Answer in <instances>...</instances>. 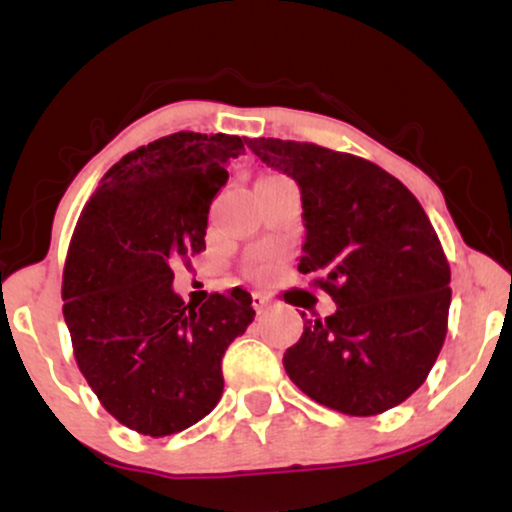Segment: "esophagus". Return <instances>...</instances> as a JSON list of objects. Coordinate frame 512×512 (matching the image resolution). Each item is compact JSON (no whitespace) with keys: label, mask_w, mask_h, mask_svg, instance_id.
Instances as JSON below:
<instances>
[{"label":"esophagus","mask_w":512,"mask_h":512,"mask_svg":"<svg viewBox=\"0 0 512 512\" xmlns=\"http://www.w3.org/2000/svg\"><path fill=\"white\" fill-rule=\"evenodd\" d=\"M267 305H269V301L262 296V293H252V308H255L257 315L264 313V310H267Z\"/></svg>","instance_id":"esophagus-1"}]
</instances>
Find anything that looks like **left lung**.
Masks as SVG:
<instances>
[{"label":"left lung","mask_w":512,"mask_h":512,"mask_svg":"<svg viewBox=\"0 0 512 512\" xmlns=\"http://www.w3.org/2000/svg\"><path fill=\"white\" fill-rule=\"evenodd\" d=\"M296 180L305 243L298 272L337 303L286 349L289 378L351 416L397 407L424 385L448 332L450 264L424 207L375 163L317 144L248 139Z\"/></svg>","instance_id":"1"}]
</instances>
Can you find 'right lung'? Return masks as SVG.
<instances>
[{
  "label": "right lung",
  "mask_w": 512,
  "mask_h": 512,
  "mask_svg": "<svg viewBox=\"0 0 512 512\" xmlns=\"http://www.w3.org/2000/svg\"><path fill=\"white\" fill-rule=\"evenodd\" d=\"M245 137L178 132L122 156L81 211L64 262V322L79 370L120 424L170 436L223 392L221 358L255 317L248 291L202 305L173 262L204 250L209 207Z\"/></svg>",
  "instance_id": "add662e5"
}]
</instances>
